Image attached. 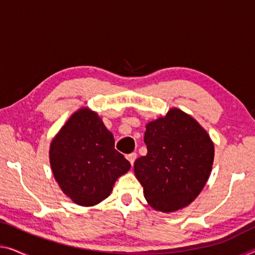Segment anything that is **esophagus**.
Wrapping results in <instances>:
<instances>
[{"label": "esophagus", "mask_w": 255, "mask_h": 255, "mask_svg": "<svg viewBox=\"0 0 255 255\" xmlns=\"http://www.w3.org/2000/svg\"><path fill=\"white\" fill-rule=\"evenodd\" d=\"M136 158H137V154L134 153V152H132V153H130V154H128V155H127L128 161L130 162V165H131V166L134 165V162H135V160H136Z\"/></svg>", "instance_id": "obj_1"}]
</instances>
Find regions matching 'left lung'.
<instances>
[{
	"label": "left lung",
	"mask_w": 255,
	"mask_h": 255,
	"mask_svg": "<svg viewBox=\"0 0 255 255\" xmlns=\"http://www.w3.org/2000/svg\"><path fill=\"white\" fill-rule=\"evenodd\" d=\"M145 128L147 153L134 164L144 197L158 212L182 210L198 197L210 177L214 143L195 118L177 108Z\"/></svg>",
	"instance_id": "8db88e82"
}]
</instances>
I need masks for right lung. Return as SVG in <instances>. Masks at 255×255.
Returning <instances> with one entry per match:
<instances>
[{"label":"right lung","mask_w":255,"mask_h":255,"mask_svg":"<svg viewBox=\"0 0 255 255\" xmlns=\"http://www.w3.org/2000/svg\"><path fill=\"white\" fill-rule=\"evenodd\" d=\"M52 174L62 191L83 207L100 204L130 164L115 149L113 134L95 111L81 108L52 138L49 150Z\"/></svg>","instance_id":"right-lung-1"}]
</instances>
